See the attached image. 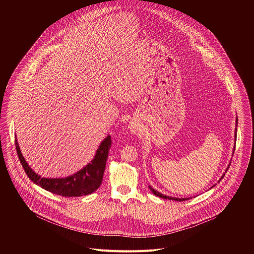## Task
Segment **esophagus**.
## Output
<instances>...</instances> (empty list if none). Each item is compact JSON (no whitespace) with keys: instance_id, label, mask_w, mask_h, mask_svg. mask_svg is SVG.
I'll list each match as a JSON object with an SVG mask.
<instances>
[{"instance_id":"1","label":"esophagus","mask_w":254,"mask_h":254,"mask_svg":"<svg viewBox=\"0 0 254 254\" xmlns=\"http://www.w3.org/2000/svg\"><path fill=\"white\" fill-rule=\"evenodd\" d=\"M132 129H134V128H132Z\"/></svg>"}]
</instances>
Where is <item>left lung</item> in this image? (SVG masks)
I'll return each mask as SVG.
<instances>
[{
  "label": "left lung",
  "instance_id": "obj_1",
  "mask_svg": "<svg viewBox=\"0 0 254 254\" xmlns=\"http://www.w3.org/2000/svg\"><path fill=\"white\" fill-rule=\"evenodd\" d=\"M237 123H236V126H238V117H237ZM235 138H237V128L235 129ZM235 142H236V140H235ZM235 147H236V145H235ZM235 147H234V151H235ZM234 151H233V154H234ZM231 164V163H230ZM230 164H229V166H228V168H227V170L229 169V167H230ZM227 170H226V172H227ZM224 176H225V174H223V176L220 178V180L218 182L221 181L223 178H224ZM215 186V185H214ZM213 186V187H214ZM148 188L150 189V190L152 191V193L153 194H155L156 196H159V197H162V198H165V199H172V200H177V201H184V200H188L190 197H186V198H179V197H172V196H167V195H164V194H162V193H160L159 191H157V190H155L154 189H152L150 186H148Z\"/></svg>",
  "mask_w": 254,
  "mask_h": 254
}]
</instances>
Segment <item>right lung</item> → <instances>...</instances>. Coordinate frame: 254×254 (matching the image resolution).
Here are the masks:
<instances>
[{"mask_svg":"<svg viewBox=\"0 0 254 254\" xmlns=\"http://www.w3.org/2000/svg\"><path fill=\"white\" fill-rule=\"evenodd\" d=\"M111 146V138L108 136L99 145L94 159L88 163L83 169L66 178H42L36 174L25 161L17 140L15 138V148L19 161L29 179L34 182L46 190L53 193L76 197L91 194L99 189L103 182L104 172L106 170V163L109 156V148Z\"/></svg>","mask_w":254,"mask_h":254,"instance_id":"add662e5","label":"right lung"}]
</instances>
